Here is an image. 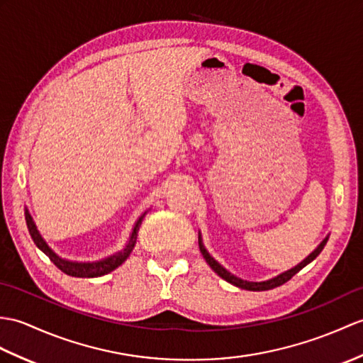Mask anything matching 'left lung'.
I'll return each instance as SVG.
<instances>
[{
    "instance_id": "1",
    "label": "left lung",
    "mask_w": 363,
    "mask_h": 363,
    "mask_svg": "<svg viewBox=\"0 0 363 363\" xmlns=\"http://www.w3.org/2000/svg\"><path fill=\"white\" fill-rule=\"evenodd\" d=\"M328 238H330V235H326V237L323 238V241L318 244V246L311 252V254L303 259V261H300V263L297 264V266H294V267H291V269H288V271H284V272H281V274H278V275H275V277H272V278H269V280H263V281H250V280H244V278H240V277H237V275H233L232 272H229L227 271V269L223 266V264H220L218 263V261L208 254V250L206 249V246H204V242H202V237H201V232H199V235H198V241H199V250H201V254H202V257H204V259L207 261V264L213 269V271L220 275L223 280H225V281H229L230 284H233V286H237V288H241V289H246V291H269V289H274V288H278V286H281V284H284L286 281H289L291 278L296 275L298 271H301L303 267L305 266H308L311 261H314L318 255H320V252L323 250V247H325V244H326V241H328Z\"/></svg>"
}]
</instances>
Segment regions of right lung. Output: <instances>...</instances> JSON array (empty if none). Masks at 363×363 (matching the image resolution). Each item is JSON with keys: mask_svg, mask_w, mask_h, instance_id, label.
<instances>
[{"mask_svg": "<svg viewBox=\"0 0 363 363\" xmlns=\"http://www.w3.org/2000/svg\"><path fill=\"white\" fill-rule=\"evenodd\" d=\"M148 212V210H147ZM147 212H143L139 220L134 223L133 225V230L130 233V238L126 241L125 246L114 252L113 255H108L105 258H100L96 261H74V259H66L63 257H60L58 254L49 247V244L45 241V238L41 237V233L37 229V224L33 223V218L29 213V208L24 207V215H26V224H28V229L30 237L33 240V242L37 244V247L43 252L45 255L49 257V259L52 261V263L60 269L62 272H65L66 275H71V277H79V278H94V277H102L106 275L109 272H113L116 267H119L123 261L130 257V254L133 252L134 246H136V240H138V232H139V227L142 224V220L145 218Z\"/></svg>", "mask_w": 363, "mask_h": 363, "instance_id": "obj_1", "label": "right lung"}]
</instances>
